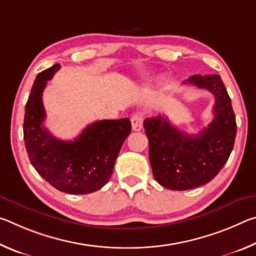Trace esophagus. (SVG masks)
<instances>
[{
    "label": "esophagus",
    "mask_w": 256,
    "mask_h": 256,
    "mask_svg": "<svg viewBox=\"0 0 256 256\" xmlns=\"http://www.w3.org/2000/svg\"><path fill=\"white\" fill-rule=\"evenodd\" d=\"M131 123L133 131H141L144 128V118H142L141 114H134L131 118Z\"/></svg>",
    "instance_id": "obj_1"
}]
</instances>
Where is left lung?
Segmentation results:
<instances>
[{
    "instance_id": "left-lung-1",
    "label": "left lung",
    "mask_w": 256,
    "mask_h": 256,
    "mask_svg": "<svg viewBox=\"0 0 256 256\" xmlns=\"http://www.w3.org/2000/svg\"><path fill=\"white\" fill-rule=\"evenodd\" d=\"M184 84L214 94V118L206 128L198 136H190L162 115L144 122L154 180L175 190H190L214 180L232 154L237 132L230 97L220 76L196 74Z\"/></svg>"
}]
</instances>
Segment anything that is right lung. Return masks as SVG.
Segmentation results:
<instances>
[{
	"label": "right lung",
	"instance_id": "right-lung-1",
	"mask_svg": "<svg viewBox=\"0 0 256 256\" xmlns=\"http://www.w3.org/2000/svg\"><path fill=\"white\" fill-rule=\"evenodd\" d=\"M55 64L36 76L26 104L24 140L30 162L42 178L60 192L88 194L108 183L116 158L131 133L128 118L102 120L86 126L73 141L53 136L42 123V92L60 68Z\"/></svg>",
	"mask_w": 256,
	"mask_h": 256
}]
</instances>
